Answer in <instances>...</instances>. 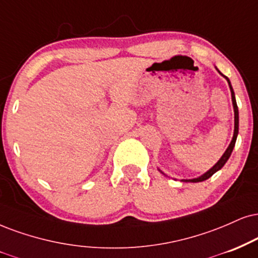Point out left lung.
Returning <instances> with one entry per match:
<instances>
[{"mask_svg": "<svg viewBox=\"0 0 258 258\" xmlns=\"http://www.w3.org/2000/svg\"><path fill=\"white\" fill-rule=\"evenodd\" d=\"M217 71H218V68H217ZM218 72H219V71H218ZM219 73H220V72H219ZM220 74H221V73H220ZM221 75H222V74H221ZM222 76H224V78L226 79L227 82H228V86H230L231 97H232V104H233V111H234V132H233V138H232L231 144L228 145V147H227L226 151H225V153L222 154V157H221L220 159H219L218 163L215 164L214 166H213L212 168H209V170L207 171V172L201 174V176H200V177L192 178V179H182V182H185V183H199V182H203V180L208 179V178H211V177L213 176V174H214L215 172H218L219 170H221L222 166H224V165L226 164V161L228 160V158L231 157L232 151H233V148H234V145H236L237 136H238V130H239V112H238V106H237V101H236V95H234V92H233V88H232L231 82H230V80H228L227 76H225V75H222ZM158 170H159V168H158ZM159 171H160V172L163 173V174H165L161 170H159ZM165 176H166V174H165Z\"/></svg>", "mask_w": 258, "mask_h": 258, "instance_id": "left-lung-1", "label": "left lung"}]
</instances>
